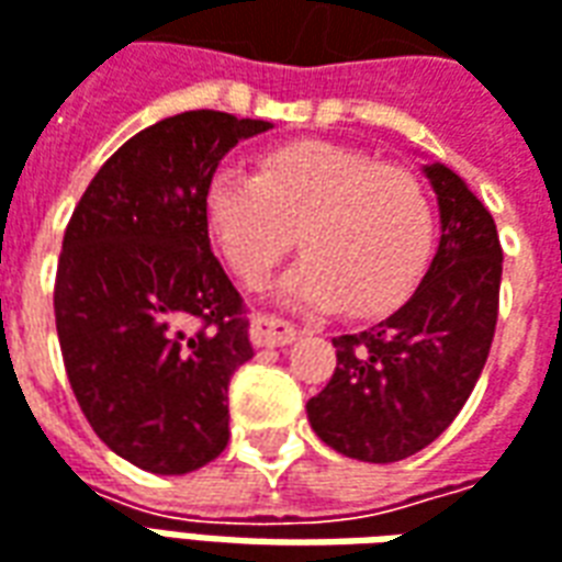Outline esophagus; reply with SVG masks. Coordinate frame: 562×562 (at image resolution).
I'll return each mask as SVG.
<instances>
[{
	"label": "esophagus",
	"mask_w": 562,
	"mask_h": 562,
	"mask_svg": "<svg viewBox=\"0 0 562 562\" xmlns=\"http://www.w3.org/2000/svg\"><path fill=\"white\" fill-rule=\"evenodd\" d=\"M297 337V328L292 322L270 316V313H258L252 319V344L255 347H285Z\"/></svg>",
	"instance_id": "obj_1"
}]
</instances>
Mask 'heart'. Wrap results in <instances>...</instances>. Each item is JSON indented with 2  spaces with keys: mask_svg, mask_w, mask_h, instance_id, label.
I'll list each match as a JSON object with an SVG mask.
<instances>
[{
  "mask_svg": "<svg viewBox=\"0 0 562 562\" xmlns=\"http://www.w3.org/2000/svg\"><path fill=\"white\" fill-rule=\"evenodd\" d=\"M215 252L243 285H261L292 252L282 292L310 307L376 316L417 289L435 249V203L417 172L331 143L277 145L246 172L222 164L203 191Z\"/></svg>",
  "mask_w": 562,
  "mask_h": 562,
  "instance_id": "heart-1",
  "label": "heart"
}]
</instances>
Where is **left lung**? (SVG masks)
<instances>
[{
  "label": "left lung",
  "mask_w": 562,
  "mask_h": 562,
  "mask_svg": "<svg viewBox=\"0 0 562 562\" xmlns=\"http://www.w3.org/2000/svg\"><path fill=\"white\" fill-rule=\"evenodd\" d=\"M426 176L441 206V243L426 277L392 316L331 340L335 374L307 402L322 441L362 462H398L431 445L469 402L496 335V222L445 164Z\"/></svg>",
  "instance_id": "obj_1"
}]
</instances>
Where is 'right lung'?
<instances>
[{"label":"right lung","mask_w":562,"mask_h":562,"mask_svg":"<svg viewBox=\"0 0 562 562\" xmlns=\"http://www.w3.org/2000/svg\"><path fill=\"white\" fill-rule=\"evenodd\" d=\"M268 121L198 109L105 160L63 234L54 316L78 407L109 450L188 474L227 447V383L252 359L246 304L210 249L203 191Z\"/></svg>","instance_id":"right-lung-1"}]
</instances>
